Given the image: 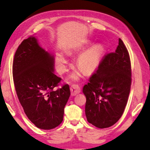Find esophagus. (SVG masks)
Wrapping results in <instances>:
<instances>
[{"instance_id":"1","label":"esophagus","mask_w":150,"mask_h":150,"mask_svg":"<svg viewBox=\"0 0 150 150\" xmlns=\"http://www.w3.org/2000/svg\"><path fill=\"white\" fill-rule=\"evenodd\" d=\"M70 89L71 92V96H75L81 92V89L78 85H72L71 86Z\"/></svg>"}]
</instances>
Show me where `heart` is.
Segmentation results:
<instances>
[{"label": "heart", "mask_w": 150, "mask_h": 150, "mask_svg": "<svg viewBox=\"0 0 150 150\" xmlns=\"http://www.w3.org/2000/svg\"><path fill=\"white\" fill-rule=\"evenodd\" d=\"M101 57V50L99 47H93L87 50L81 54L77 59V65L85 73H89L93 71L98 66ZM56 61L59 70L60 72H65L67 69V58L63 53H57L56 57ZM81 73L79 71L73 72L70 78L72 80L77 81L79 79Z\"/></svg>", "instance_id": "heart-1"}]
</instances>
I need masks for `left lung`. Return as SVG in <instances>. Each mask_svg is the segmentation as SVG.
Wrapping results in <instances>:
<instances>
[{
	"mask_svg": "<svg viewBox=\"0 0 150 150\" xmlns=\"http://www.w3.org/2000/svg\"><path fill=\"white\" fill-rule=\"evenodd\" d=\"M131 84L129 54L122 40L119 39L115 52L105 55L98 69L83 88L88 122L101 129L115 124L124 111Z\"/></svg>",
	"mask_w": 150,
	"mask_h": 150,
	"instance_id": "8db88e82",
	"label": "left lung"
}]
</instances>
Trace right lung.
Segmentation results:
<instances>
[{"label":"right lung","instance_id":"1","mask_svg":"<svg viewBox=\"0 0 150 150\" xmlns=\"http://www.w3.org/2000/svg\"><path fill=\"white\" fill-rule=\"evenodd\" d=\"M54 60L33 36L21 42L14 57L13 75L18 100L29 120L42 129L61 124L71 94L67 84L53 90L61 80L54 73Z\"/></svg>","mask_w":150,"mask_h":150}]
</instances>
